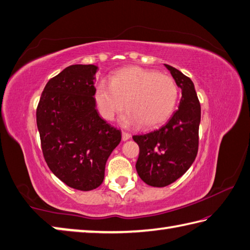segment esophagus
Listing matches in <instances>:
<instances>
[{
  "label": "esophagus",
  "mask_w": 250,
  "mask_h": 250,
  "mask_svg": "<svg viewBox=\"0 0 250 250\" xmlns=\"http://www.w3.org/2000/svg\"><path fill=\"white\" fill-rule=\"evenodd\" d=\"M131 138V134L128 133V132L122 131V141H128Z\"/></svg>",
  "instance_id": "1"
}]
</instances>
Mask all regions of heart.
Listing matches in <instances>:
<instances>
[{"mask_svg":"<svg viewBox=\"0 0 250 250\" xmlns=\"http://www.w3.org/2000/svg\"><path fill=\"white\" fill-rule=\"evenodd\" d=\"M178 96V85L170 76L140 67L119 70L110 82L101 81L95 90L97 107L107 120H114L126 102L129 110L121 118L125 126L142 124L150 128L163 124L173 112Z\"/></svg>","mask_w":250,"mask_h":250,"instance_id":"heart-1","label":"heart"}]
</instances>
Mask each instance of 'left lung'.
Instances as JSON below:
<instances>
[{
  "label": "left lung",
  "instance_id": "1",
  "mask_svg": "<svg viewBox=\"0 0 250 250\" xmlns=\"http://www.w3.org/2000/svg\"><path fill=\"white\" fill-rule=\"evenodd\" d=\"M182 90L178 109L159 129L133 135L140 147L135 168L146 184L164 188L187 172L198 151L200 104L193 81L174 67L166 65Z\"/></svg>",
  "mask_w": 250,
  "mask_h": 250
}]
</instances>
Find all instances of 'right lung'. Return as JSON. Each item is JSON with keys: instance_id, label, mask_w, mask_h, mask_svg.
<instances>
[{"instance_id": "add662e5", "label": "right lung", "mask_w": 250, "mask_h": 250, "mask_svg": "<svg viewBox=\"0 0 250 250\" xmlns=\"http://www.w3.org/2000/svg\"><path fill=\"white\" fill-rule=\"evenodd\" d=\"M94 65H71L46 83L37 108L44 159L69 188L92 190L104 181L106 161L121 131L101 118Z\"/></svg>"}]
</instances>
